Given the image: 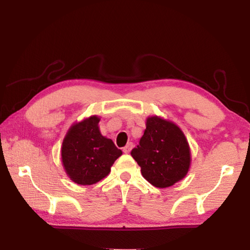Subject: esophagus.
<instances>
[{
    "label": "esophagus",
    "mask_w": 250,
    "mask_h": 250,
    "mask_svg": "<svg viewBox=\"0 0 250 250\" xmlns=\"http://www.w3.org/2000/svg\"><path fill=\"white\" fill-rule=\"evenodd\" d=\"M132 147H133V145L132 143H128V145H126L125 147H124V152L125 153H130V151L132 150Z\"/></svg>",
    "instance_id": "1"
}]
</instances>
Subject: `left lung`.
<instances>
[{
  "label": "left lung",
  "instance_id": "8db88e82",
  "mask_svg": "<svg viewBox=\"0 0 250 250\" xmlns=\"http://www.w3.org/2000/svg\"><path fill=\"white\" fill-rule=\"evenodd\" d=\"M140 143L131 151L142 176L155 188H166L183 180L191 167V149L174 122L147 117Z\"/></svg>",
  "mask_w": 250,
  "mask_h": 250
}]
</instances>
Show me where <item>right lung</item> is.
<instances>
[{"instance_id": "right-lung-1", "label": "right lung", "mask_w": 250, "mask_h": 250, "mask_svg": "<svg viewBox=\"0 0 250 250\" xmlns=\"http://www.w3.org/2000/svg\"><path fill=\"white\" fill-rule=\"evenodd\" d=\"M99 121L98 116H91L76 122L62 140V167L69 179L79 185H91L104 179L122 154L111 139L101 134Z\"/></svg>"}]
</instances>
